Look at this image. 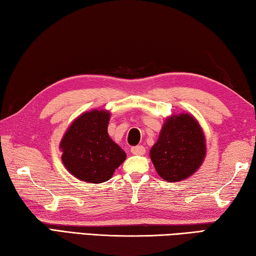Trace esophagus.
Instances as JSON below:
<instances>
[{
	"label": "esophagus",
	"mask_w": 256,
	"mask_h": 256,
	"mask_svg": "<svg viewBox=\"0 0 256 256\" xmlns=\"http://www.w3.org/2000/svg\"><path fill=\"white\" fill-rule=\"evenodd\" d=\"M130 150L132 154H135V156H143V154H145V148H144V146H142V145L134 146Z\"/></svg>",
	"instance_id": "1"
}]
</instances>
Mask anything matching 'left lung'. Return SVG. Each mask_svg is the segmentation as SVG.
I'll return each mask as SVG.
<instances>
[{"mask_svg":"<svg viewBox=\"0 0 256 256\" xmlns=\"http://www.w3.org/2000/svg\"><path fill=\"white\" fill-rule=\"evenodd\" d=\"M206 144L198 121L188 113L166 118L160 136L150 150L156 172L169 182H177L196 172L202 166Z\"/></svg>","mask_w":256,"mask_h":256,"instance_id":"left-lung-1","label":"left lung"}]
</instances>
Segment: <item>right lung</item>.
Listing matches in <instances>:
<instances>
[{
  "instance_id": "1",
  "label": "right lung",
  "mask_w": 256,
  "mask_h": 256,
  "mask_svg": "<svg viewBox=\"0 0 256 256\" xmlns=\"http://www.w3.org/2000/svg\"><path fill=\"white\" fill-rule=\"evenodd\" d=\"M110 112L82 113L62 137L61 160L71 174L82 182L100 184L111 179L126 160V153L108 134Z\"/></svg>"
}]
</instances>
